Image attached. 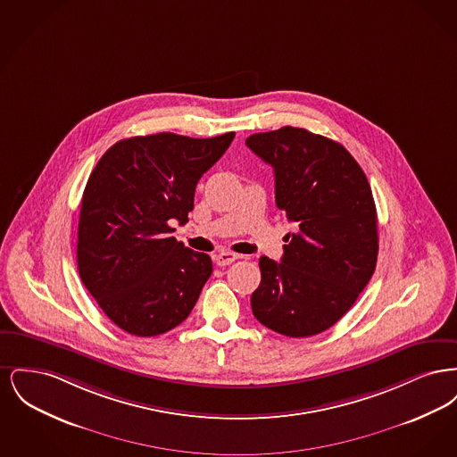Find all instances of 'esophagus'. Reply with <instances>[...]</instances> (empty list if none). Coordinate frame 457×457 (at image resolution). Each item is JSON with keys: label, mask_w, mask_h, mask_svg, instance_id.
Instances as JSON below:
<instances>
[{"label": "esophagus", "mask_w": 457, "mask_h": 457, "mask_svg": "<svg viewBox=\"0 0 457 457\" xmlns=\"http://www.w3.org/2000/svg\"><path fill=\"white\" fill-rule=\"evenodd\" d=\"M239 255L237 253H233V252H220L219 255L214 257V261L218 263L219 267H224V265H229V263H233V262L238 259Z\"/></svg>", "instance_id": "1"}]
</instances>
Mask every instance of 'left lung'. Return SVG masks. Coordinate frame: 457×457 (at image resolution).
<instances>
[{
    "instance_id": "obj_1",
    "label": "left lung",
    "mask_w": 457,
    "mask_h": 457,
    "mask_svg": "<svg viewBox=\"0 0 457 457\" xmlns=\"http://www.w3.org/2000/svg\"><path fill=\"white\" fill-rule=\"evenodd\" d=\"M246 145L274 168L276 205L298 226L283 259L261 257L255 319L289 337L334 326L377 265V209L369 179L337 142L295 127L253 133Z\"/></svg>"
}]
</instances>
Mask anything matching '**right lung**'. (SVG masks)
<instances>
[{"label":"right lung","instance_id":"obj_1","mask_svg":"<svg viewBox=\"0 0 457 457\" xmlns=\"http://www.w3.org/2000/svg\"><path fill=\"white\" fill-rule=\"evenodd\" d=\"M176 133L116 142L88 176L77 241L79 274L112 324L151 337L179 326L212 274L207 253L171 237L194 209L195 187L231 145Z\"/></svg>","mask_w":457,"mask_h":457}]
</instances>
